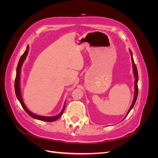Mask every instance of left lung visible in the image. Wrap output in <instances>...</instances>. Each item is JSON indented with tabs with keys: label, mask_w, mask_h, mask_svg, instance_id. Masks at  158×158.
<instances>
[{
	"label": "left lung",
	"mask_w": 158,
	"mask_h": 158,
	"mask_svg": "<svg viewBox=\"0 0 158 158\" xmlns=\"http://www.w3.org/2000/svg\"><path fill=\"white\" fill-rule=\"evenodd\" d=\"M130 53H131V59H132V67H133V73H134V76H135V95H134V99H133V101H132V105L130 107V109H129V110L128 111L126 116L125 117V118L128 115V114L129 113V112H130L131 111V109L133 108L134 106H135V104L136 103V99H137V97H138V71H137V69H136V64L135 63V62H134V59H133V56H132V53L131 51L130 50ZM125 118H124L123 119H125ZM122 120V121H123Z\"/></svg>",
	"instance_id": "left-lung-1"
}]
</instances>
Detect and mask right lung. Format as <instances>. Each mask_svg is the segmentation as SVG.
I'll return each mask as SVG.
<instances>
[{
  "mask_svg": "<svg viewBox=\"0 0 158 158\" xmlns=\"http://www.w3.org/2000/svg\"><path fill=\"white\" fill-rule=\"evenodd\" d=\"M29 45L27 46V48L25 51V52H23V54L22 55V56L20 57V60H19L18 64L17 66V69H16V79H15V84H14V88H15V93H16V95L17 97V99H18V101L20 102L21 106H22V107L23 108V109L25 110L26 112L29 114L30 116H31V117L37 119V120H40V121H47V122H52L55 121L57 119L59 118L62 114H63L64 110V107H65V103L63 106V110H62L61 112L57 114L56 116H52V117H45V116H41V115H38V114H35L34 113H33L31 112H30L29 110L27 109V108L26 107V105L23 103V99L22 97V94H21V89H20V73H21V69H22V64L24 62L25 59H26V56L28 54V51H29Z\"/></svg>",
  "mask_w": 158,
  "mask_h": 158,
  "instance_id": "obj_1",
  "label": "right lung"
}]
</instances>
